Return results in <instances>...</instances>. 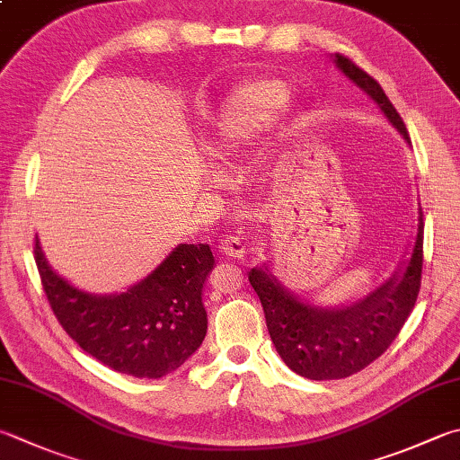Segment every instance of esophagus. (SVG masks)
<instances>
[{"label": "esophagus", "mask_w": 460, "mask_h": 460, "mask_svg": "<svg viewBox=\"0 0 460 460\" xmlns=\"http://www.w3.org/2000/svg\"><path fill=\"white\" fill-rule=\"evenodd\" d=\"M218 250L230 258H242L246 254V242L240 236H224L220 240Z\"/></svg>", "instance_id": "1"}]
</instances>
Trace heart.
Returning <instances> with one entry per match:
<instances>
[{"label":"heart","instance_id":"obj_1","mask_svg":"<svg viewBox=\"0 0 460 460\" xmlns=\"http://www.w3.org/2000/svg\"><path fill=\"white\" fill-rule=\"evenodd\" d=\"M290 90L280 80L242 84L224 103L214 126L212 154L220 158L236 155L274 124L288 103Z\"/></svg>","mask_w":460,"mask_h":460}]
</instances>
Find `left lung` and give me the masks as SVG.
I'll list each match as a JSON object with an SVG mask.
<instances>
[{"mask_svg": "<svg viewBox=\"0 0 460 460\" xmlns=\"http://www.w3.org/2000/svg\"><path fill=\"white\" fill-rule=\"evenodd\" d=\"M336 66L375 100L391 124L409 140L402 118L380 84L350 58L336 54ZM422 210L412 256L402 276L380 286L357 305L320 310L290 296L270 274L252 268L248 280L264 308L268 332L282 360L310 380H338L357 375L385 354L417 302L422 276Z\"/></svg>", "mask_w": 460, "mask_h": 460, "instance_id": "obj_1", "label": "left lung"}]
</instances>
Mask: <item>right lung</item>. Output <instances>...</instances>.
Instances as JSON below:
<instances>
[{"label":"right lung","instance_id":"1","mask_svg":"<svg viewBox=\"0 0 460 460\" xmlns=\"http://www.w3.org/2000/svg\"><path fill=\"white\" fill-rule=\"evenodd\" d=\"M33 258L58 323L82 350L122 375L162 378L202 344L208 328L202 288L214 266L208 244H180L155 270L118 296H92Z\"/></svg>","mask_w":460,"mask_h":460}]
</instances>
